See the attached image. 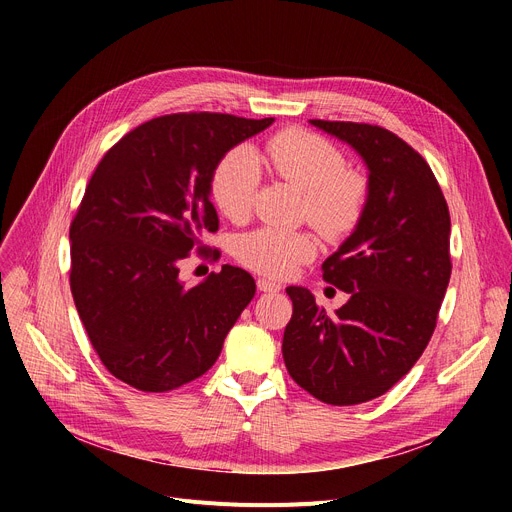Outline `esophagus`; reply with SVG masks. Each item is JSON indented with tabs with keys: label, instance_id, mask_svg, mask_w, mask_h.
I'll return each mask as SVG.
<instances>
[{
	"label": "esophagus",
	"instance_id": "esophagus-1",
	"mask_svg": "<svg viewBox=\"0 0 512 512\" xmlns=\"http://www.w3.org/2000/svg\"><path fill=\"white\" fill-rule=\"evenodd\" d=\"M257 288L261 292H280L282 290V286L278 282L267 280V278H257Z\"/></svg>",
	"mask_w": 512,
	"mask_h": 512
}]
</instances>
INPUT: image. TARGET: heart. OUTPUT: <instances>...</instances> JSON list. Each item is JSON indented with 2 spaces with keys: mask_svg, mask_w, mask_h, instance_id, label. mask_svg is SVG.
<instances>
[{
  "mask_svg": "<svg viewBox=\"0 0 512 512\" xmlns=\"http://www.w3.org/2000/svg\"><path fill=\"white\" fill-rule=\"evenodd\" d=\"M272 172L305 193L309 224L330 240L351 234L365 211L367 184L357 172L346 170V157L338 147L317 134L286 130L265 145ZM261 180L255 151L236 147L213 168L209 193L226 218L240 220L251 211ZM315 255V240L305 232L261 228L240 236L236 257L251 270L284 278L297 265Z\"/></svg>",
  "mask_w": 512,
  "mask_h": 512,
  "instance_id": "b5f03b06",
  "label": "heart"
}]
</instances>
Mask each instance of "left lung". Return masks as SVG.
<instances>
[{"label":"left lung","mask_w":512,"mask_h":512,"mask_svg":"<svg viewBox=\"0 0 512 512\" xmlns=\"http://www.w3.org/2000/svg\"><path fill=\"white\" fill-rule=\"evenodd\" d=\"M309 122L359 153L367 199L359 226L321 265L348 301L328 315L307 288L288 286L282 355L317 400L361 405L405 378L434 334L452 270L450 213L432 168L394 132Z\"/></svg>","instance_id":"1"}]
</instances>
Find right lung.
<instances>
[{
  "label": "right lung",
  "mask_w": 512,
  "mask_h": 512,
  "mask_svg": "<svg viewBox=\"0 0 512 512\" xmlns=\"http://www.w3.org/2000/svg\"><path fill=\"white\" fill-rule=\"evenodd\" d=\"M274 122L172 114L128 132L103 155L70 226V288L114 378L168 392L203 375L255 297V280L222 265L195 286L178 263L218 230L209 180L238 143Z\"/></svg>",
  "instance_id": "obj_1"
}]
</instances>
